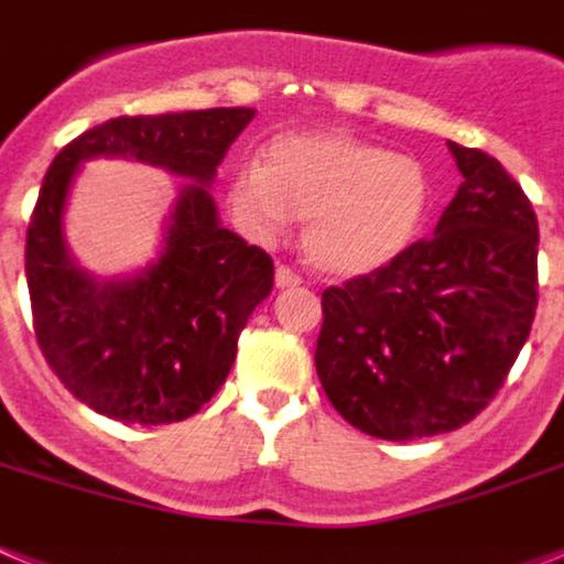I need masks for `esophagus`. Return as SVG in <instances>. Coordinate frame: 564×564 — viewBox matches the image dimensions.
Returning <instances> with one entry per match:
<instances>
[{"mask_svg": "<svg viewBox=\"0 0 564 564\" xmlns=\"http://www.w3.org/2000/svg\"><path fill=\"white\" fill-rule=\"evenodd\" d=\"M274 286H278V290H292V286H301V274L297 272H292L290 267H278L274 269Z\"/></svg>", "mask_w": 564, "mask_h": 564, "instance_id": "esophagus-1", "label": "esophagus"}]
</instances>
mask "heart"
Segmentation results:
<instances>
[{
	"label": "heart",
	"instance_id": "1",
	"mask_svg": "<svg viewBox=\"0 0 564 564\" xmlns=\"http://www.w3.org/2000/svg\"><path fill=\"white\" fill-rule=\"evenodd\" d=\"M427 169L410 154L347 134H278L263 163H240L229 177L235 224L274 243L304 220V252L321 272L355 278L399 258L427 220Z\"/></svg>",
	"mask_w": 564,
	"mask_h": 564
}]
</instances>
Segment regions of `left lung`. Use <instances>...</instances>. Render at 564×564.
I'll return each instance as SVG.
<instances>
[{
    "instance_id": "8db88e82",
    "label": "left lung",
    "mask_w": 564,
    "mask_h": 564,
    "mask_svg": "<svg viewBox=\"0 0 564 564\" xmlns=\"http://www.w3.org/2000/svg\"><path fill=\"white\" fill-rule=\"evenodd\" d=\"M462 186L433 238L324 290L315 370L361 433L415 442L490 404L536 315L539 226L501 163L447 143Z\"/></svg>"
}]
</instances>
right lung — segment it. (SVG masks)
Returning <instances> with one entry per match:
<instances>
[{
  "label": "right lung",
  "instance_id": "right-lung-1",
  "mask_svg": "<svg viewBox=\"0 0 564 564\" xmlns=\"http://www.w3.org/2000/svg\"><path fill=\"white\" fill-rule=\"evenodd\" d=\"M252 117L254 108L117 117L70 140L42 180L25 243L33 333L56 378L99 415L149 427L197 413L272 292V258L220 226L209 194ZM91 156H131L193 180L166 221L161 258L120 282L79 270L62 235L69 183Z\"/></svg>",
  "mask_w": 564,
  "mask_h": 564
}]
</instances>
